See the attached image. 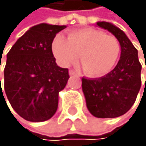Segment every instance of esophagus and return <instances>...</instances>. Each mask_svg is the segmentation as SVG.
Wrapping results in <instances>:
<instances>
[{"label": "esophagus", "instance_id": "34e87169", "mask_svg": "<svg viewBox=\"0 0 146 146\" xmlns=\"http://www.w3.org/2000/svg\"><path fill=\"white\" fill-rule=\"evenodd\" d=\"M69 74L70 75H75L76 74H75L74 71H72V70H70V71H69Z\"/></svg>", "mask_w": 146, "mask_h": 146}]
</instances>
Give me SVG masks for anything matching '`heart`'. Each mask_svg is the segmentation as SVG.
<instances>
[{
	"instance_id": "1",
	"label": "heart",
	"mask_w": 146,
	"mask_h": 146,
	"mask_svg": "<svg viewBox=\"0 0 146 146\" xmlns=\"http://www.w3.org/2000/svg\"><path fill=\"white\" fill-rule=\"evenodd\" d=\"M51 50L62 67L74 63L80 55L83 72L88 76L100 77L109 74L116 66L120 45L115 36L87 27L74 30L68 38L62 34L56 35Z\"/></svg>"
}]
</instances>
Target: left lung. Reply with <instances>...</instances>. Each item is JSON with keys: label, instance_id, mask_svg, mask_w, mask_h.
<instances>
[{"label": "left lung", "instance_id": "left-lung-1", "mask_svg": "<svg viewBox=\"0 0 146 146\" xmlns=\"http://www.w3.org/2000/svg\"><path fill=\"white\" fill-rule=\"evenodd\" d=\"M96 25L117 39L120 58L115 69L105 76L82 78V91L93 116L100 119L117 117L129 111L137 98L141 85V65L137 48L121 29L108 22H96Z\"/></svg>", "mask_w": 146, "mask_h": 146}]
</instances>
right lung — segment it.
<instances>
[{
  "label": "right lung",
  "instance_id": "add662e5",
  "mask_svg": "<svg viewBox=\"0 0 146 146\" xmlns=\"http://www.w3.org/2000/svg\"><path fill=\"white\" fill-rule=\"evenodd\" d=\"M66 27L36 25L16 41L6 55L5 86L2 90L0 77V96L5 92L14 111L26 120L45 121L57 110L59 92L70 76L68 69L56 64L51 44Z\"/></svg>",
  "mask_w": 146,
  "mask_h": 146
}]
</instances>
